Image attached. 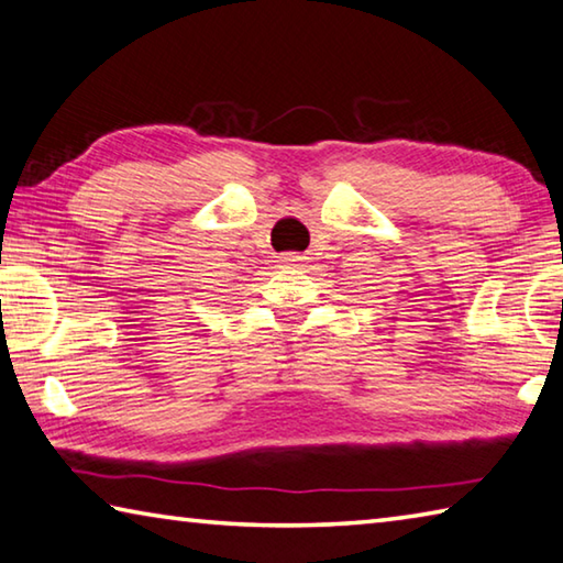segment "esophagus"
Masks as SVG:
<instances>
[{"label":"esophagus","instance_id":"obj_1","mask_svg":"<svg viewBox=\"0 0 563 563\" xmlns=\"http://www.w3.org/2000/svg\"><path fill=\"white\" fill-rule=\"evenodd\" d=\"M282 262H284V264H297V262H301V256H297V254H287V256H282Z\"/></svg>","mask_w":563,"mask_h":563}]
</instances>
